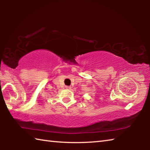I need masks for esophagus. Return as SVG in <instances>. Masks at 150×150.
<instances>
[{
    "label": "esophagus",
    "instance_id": "esophagus-1",
    "mask_svg": "<svg viewBox=\"0 0 150 150\" xmlns=\"http://www.w3.org/2000/svg\"><path fill=\"white\" fill-rule=\"evenodd\" d=\"M71 87H69V86H67V87H66V88H67V89H71Z\"/></svg>",
    "mask_w": 150,
    "mask_h": 150
}]
</instances>
